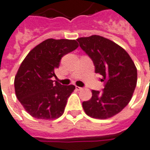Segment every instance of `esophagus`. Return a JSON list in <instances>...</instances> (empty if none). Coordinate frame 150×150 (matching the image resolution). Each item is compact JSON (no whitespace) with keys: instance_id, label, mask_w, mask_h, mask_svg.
Masks as SVG:
<instances>
[{"instance_id":"34e87169","label":"esophagus","mask_w":150,"mask_h":150,"mask_svg":"<svg viewBox=\"0 0 150 150\" xmlns=\"http://www.w3.org/2000/svg\"><path fill=\"white\" fill-rule=\"evenodd\" d=\"M76 89H77V90H83V88H82V87H79V86H76Z\"/></svg>"}]
</instances>
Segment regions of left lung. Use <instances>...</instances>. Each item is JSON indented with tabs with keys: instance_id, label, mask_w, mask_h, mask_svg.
Returning a JSON list of instances; mask_svg holds the SVG:
<instances>
[{
	"instance_id": "8db88e82",
	"label": "left lung",
	"mask_w": 150,
	"mask_h": 150,
	"mask_svg": "<svg viewBox=\"0 0 150 150\" xmlns=\"http://www.w3.org/2000/svg\"><path fill=\"white\" fill-rule=\"evenodd\" d=\"M89 56L95 73L104 81L102 91L92 90V98L82 103L86 114L107 119L120 112L131 100L137 81V70L128 52L110 39L99 35L77 39Z\"/></svg>"
}]
</instances>
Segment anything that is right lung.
Instances as JSON below:
<instances>
[{
    "label": "right lung",
    "mask_w": 150,
    "mask_h": 150,
    "mask_svg": "<svg viewBox=\"0 0 150 150\" xmlns=\"http://www.w3.org/2000/svg\"><path fill=\"white\" fill-rule=\"evenodd\" d=\"M76 40L48 39L34 47L19 67L14 78L15 94L31 116L54 120L64 111L73 85L54 82L55 70L64 55L77 48Z\"/></svg>",
    "instance_id": "obj_1"
}]
</instances>
